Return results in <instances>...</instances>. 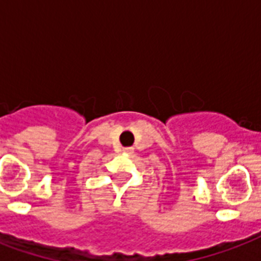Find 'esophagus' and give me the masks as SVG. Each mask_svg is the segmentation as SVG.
Here are the masks:
<instances>
[{"mask_svg": "<svg viewBox=\"0 0 261 261\" xmlns=\"http://www.w3.org/2000/svg\"><path fill=\"white\" fill-rule=\"evenodd\" d=\"M123 153H124V154H133V153H134V149H133V147H124V149H123Z\"/></svg>", "mask_w": 261, "mask_h": 261, "instance_id": "obj_1", "label": "esophagus"}]
</instances>
